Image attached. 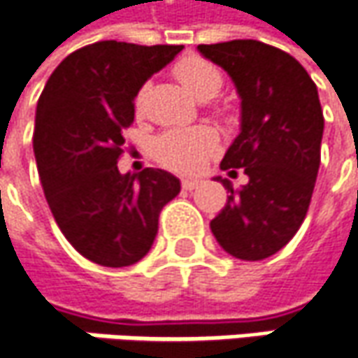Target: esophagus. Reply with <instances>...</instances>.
<instances>
[{
  "label": "esophagus",
  "mask_w": 358,
  "mask_h": 358,
  "mask_svg": "<svg viewBox=\"0 0 358 358\" xmlns=\"http://www.w3.org/2000/svg\"><path fill=\"white\" fill-rule=\"evenodd\" d=\"M200 182H202V180L198 178H184L182 180V188H184V190H194V188L200 186Z\"/></svg>",
  "instance_id": "1"
}]
</instances>
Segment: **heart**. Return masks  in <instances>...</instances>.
I'll use <instances>...</instances> for the list:
<instances>
[{
  "label": "heart",
  "instance_id": "heart-1",
  "mask_svg": "<svg viewBox=\"0 0 358 358\" xmlns=\"http://www.w3.org/2000/svg\"><path fill=\"white\" fill-rule=\"evenodd\" d=\"M178 80L198 100L214 98L222 87V73L204 59H186L176 68ZM218 148V136L210 128L170 130L154 140V156L176 172L202 170Z\"/></svg>",
  "mask_w": 358,
  "mask_h": 358
}]
</instances>
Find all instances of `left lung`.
Segmentation results:
<instances>
[{
    "label": "left lung",
    "mask_w": 358,
    "mask_h": 358,
    "mask_svg": "<svg viewBox=\"0 0 358 358\" xmlns=\"http://www.w3.org/2000/svg\"><path fill=\"white\" fill-rule=\"evenodd\" d=\"M198 52L230 76L241 98V132L220 168L248 176L236 190L218 176L230 196L210 230L228 255L262 260L288 244L310 204L324 130L319 92L292 55L257 39Z\"/></svg>",
    "instance_id": "obj_1"
}]
</instances>
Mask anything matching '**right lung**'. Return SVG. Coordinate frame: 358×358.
<instances>
[{"mask_svg":"<svg viewBox=\"0 0 358 358\" xmlns=\"http://www.w3.org/2000/svg\"><path fill=\"white\" fill-rule=\"evenodd\" d=\"M182 45L98 41L70 54L36 108L34 154L55 222L87 260L122 268L148 255L158 216L180 192L160 168L120 174L124 130L138 92Z\"/></svg>","mask_w":358,"mask_h":358,"instance_id":"1","label":"right lung"}]
</instances>
